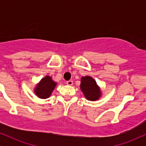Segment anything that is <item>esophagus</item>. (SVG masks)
<instances>
[{
  "label": "esophagus",
  "instance_id": "esophagus-1",
  "mask_svg": "<svg viewBox=\"0 0 146 146\" xmlns=\"http://www.w3.org/2000/svg\"><path fill=\"white\" fill-rule=\"evenodd\" d=\"M73 82L72 80H69V81L66 82V84L68 85V86H72V85H73Z\"/></svg>",
  "mask_w": 146,
  "mask_h": 146
}]
</instances>
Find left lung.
<instances>
[{
  "label": "left lung",
  "instance_id": "obj_1",
  "mask_svg": "<svg viewBox=\"0 0 146 146\" xmlns=\"http://www.w3.org/2000/svg\"><path fill=\"white\" fill-rule=\"evenodd\" d=\"M80 88L86 98L90 101H96L101 97L102 93L96 81L90 76L82 77L81 78Z\"/></svg>",
  "mask_w": 146,
  "mask_h": 146
}]
</instances>
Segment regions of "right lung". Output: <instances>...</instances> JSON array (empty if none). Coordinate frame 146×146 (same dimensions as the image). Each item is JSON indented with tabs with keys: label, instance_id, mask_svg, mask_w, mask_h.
Returning <instances> with one entry per match:
<instances>
[{
	"label": "right lung",
	"instance_id": "obj_1",
	"mask_svg": "<svg viewBox=\"0 0 146 146\" xmlns=\"http://www.w3.org/2000/svg\"><path fill=\"white\" fill-rule=\"evenodd\" d=\"M56 85L57 83L52 80L51 77L46 75L36 85L34 89V93L38 98L46 99L51 96Z\"/></svg>",
	"mask_w": 146,
	"mask_h": 146
}]
</instances>
